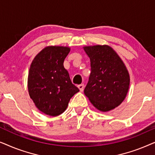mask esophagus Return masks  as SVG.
Returning a JSON list of instances; mask_svg holds the SVG:
<instances>
[{"label":"esophagus","instance_id":"1","mask_svg":"<svg viewBox=\"0 0 155 155\" xmlns=\"http://www.w3.org/2000/svg\"><path fill=\"white\" fill-rule=\"evenodd\" d=\"M78 88H79V90H80V91H81V92H82V91H83L84 88V84H79V85H78Z\"/></svg>","mask_w":155,"mask_h":155}]
</instances>
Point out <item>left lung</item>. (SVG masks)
<instances>
[{
  "mask_svg": "<svg viewBox=\"0 0 155 155\" xmlns=\"http://www.w3.org/2000/svg\"><path fill=\"white\" fill-rule=\"evenodd\" d=\"M84 50L91 66L84 94L99 111L114 109L122 103L128 91L130 77L126 65L109 46H85Z\"/></svg>",
  "mask_w": 155,
  "mask_h": 155,
  "instance_id": "1",
  "label": "left lung"
}]
</instances>
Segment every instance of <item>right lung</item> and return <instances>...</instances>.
I'll return each mask as SVG.
<instances>
[{"instance_id": "right-lung-1", "label": "right lung", "mask_w": 155, "mask_h": 155, "mask_svg": "<svg viewBox=\"0 0 155 155\" xmlns=\"http://www.w3.org/2000/svg\"><path fill=\"white\" fill-rule=\"evenodd\" d=\"M70 51L68 47L48 46L36 56L30 65L29 96L36 107L47 115L56 116L63 113L71 97L79 92L63 66Z\"/></svg>"}]
</instances>
